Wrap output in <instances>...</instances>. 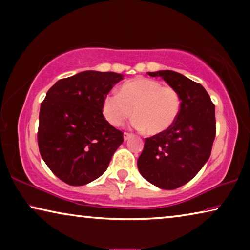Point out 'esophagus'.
Instances as JSON below:
<instances>
[{
	"label": "esophagus",
	"instance_id": "1",
	"mask_svg": "<svg viewBox=\"0 0 250 250\" xmlns=\"http://www.w3.org/2000/svg\"><path fill=\"white\" fill-rule=\"evenodd\" d=\"M131 138H133V134H131V133H128V132L124 133V140H125V141H127V140H129Z\"/></svg>",
	"mask_w": 250,
	"mask_h": 250
}]
</instances>
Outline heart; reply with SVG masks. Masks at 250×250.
Returning a JSON list of instances; mask_svg holds the SVG:
<instances>
[{
    "label": "heart",
    "instance_id": "b5f03b06",
    "mask_svg": "<svg viewBox=\"0 0 250 250\" xmlns=\"http://www.w3.org/2000/svg\"><path fill=\"white\" fill-rule=\"evenodd\" d=\"M180 110L181 97L175 88L145 77L126 82L119 93L111 92L102 102V114L109 124L118 127L133 114V126L146 129L149 134H160L169 129Z\"/></svg>",
    "mask_w": 250,
    "mask_h": 250
}]
</instances>
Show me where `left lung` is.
I'll return each mask as SVG.
<instances>
[{"instance_id": "left-lung-1", "label": "left lung", "mask_w": 250, "mask_h": 250, "mask_svg": "<svg viewBox=\"0 0 250 250\" xmlns=\"http://www.w3.org/2000/svg\"><path fill=\"white\" fill-rule=\"evenodd\" d=\"M149 75L160 76L179 92L181 110L172 127L146 139L138 168L153 186L174 190L192 180L209 158L216 135L215 105L203 85L182 74L159 70Z\"/></svg>"}]
</instances>
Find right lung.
Instances as JSON below:
<instances>
[{"mask_svg": "<svg viewBox=\"0 0 250 250\" xmlns=\"http://www.w3.org/2000/svg\"><path fill=\"white\" fill-rule=\"evenodd\" d=\"M123 75L86 70L59 80L41 104L37 143L54 175L69 186L101 176L124 141L102 115V102Z\"/></svg>", "mask_w": 250, "mask_h": 250, "instance_id": "1", "label": "right lung"}]
</instances>
